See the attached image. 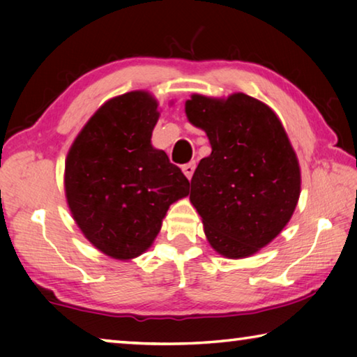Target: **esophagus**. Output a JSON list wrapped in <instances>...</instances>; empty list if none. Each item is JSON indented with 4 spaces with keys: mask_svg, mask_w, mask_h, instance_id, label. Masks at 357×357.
I'll return each instance as SVG.
<instances>
[{
    "mask_svg": "<svg viewBox=\"0 0 357 357\" xmlns=\"http://www.w3.org/2000/svg\"><path fill=\"white\" fill-rule=\"evenodd\" d=\"M193 172H195V162H189V164L183 165V173L187 176V179L192 178Z\"/></svg>",
    "mask_w": 357,
    "mask_h": 357,
    "instance_id": "1",
    "label": "esophagus"
}]
</instances>
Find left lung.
I'll return each instance as SVG.
<instances>
[{
    "label": "left lung",
    "instance_id": "8db88e82",
    "mask_svg": "<svg viewBox=\"0 0 357 357\" xmlns=\"http://www.w3.org/2000/svg\"><path fill=\"white\" fill-rule=\"evenodd\" d=\"M185 114L213 148L190 181L204 234L223 257H250L285 228L299 200V162L287 132L268 105L244 93L193 94Z\"/></svg>",
    "mask_w": 357,
    "mask_h": 357
}]
</instances>
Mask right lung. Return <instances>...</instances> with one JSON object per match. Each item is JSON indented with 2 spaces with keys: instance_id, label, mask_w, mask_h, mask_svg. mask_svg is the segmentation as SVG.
Here are the masks:
<instances>
[{
  "instance_id": "obj_1",
  "label": "right lung",
  "mask_w": 357,
  "mask_h": 357,
  "mask_svg": "<svg viewBox=\"0 0 357 357\" xmlns=\"http://www.w3.org/2000/svg\"><path fill=\"white\" fill-rule=\"evenodd\" d=\"M157 100L132 91L105 102L75 138L64 189L89 243L114 259L149 249L170 204L189 195V179L151 144Z\"/></svg>"
}]
</instances>
